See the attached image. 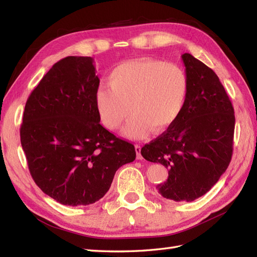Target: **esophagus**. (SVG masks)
I'll list each match as a JSON object with an SVG mask.
<instances>
[{
    "label": "esophagus",
    "instance_id": "1",
    "mask_svg": "<svg viewBox=\"0 0 257 257\" xmlns=\"http://www.w3.org/2000/svg\"><path fill=\"white\" fill-rule=\"evenodd\" d=\"M135 150H136V154H137V159L143 160L144 158H143V156H141V147H140V145H136Z\"/></svg>",
    "mask_w": 257,
    "mask_h": 257
}]
</instances>
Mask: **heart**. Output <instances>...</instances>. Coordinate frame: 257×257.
<instances>
[{
  "label": "heart",
  "instance_id": "obj_1",
  "mask_svg": "<svg viewBox=\"0 0 257 257\" xmlns=\"http://www.w3.org/2000/svg\"><path fill=\"white\" fill-rule=\"evenodd\" d=\"M108 84L95 95L101 122L116 130L133 112L135 116L123 129L133 139L172 127L189 94V78L182 67L152 58L119 63L109 73Z\"/></svg>",
  "mask_w": 257,
  "mask_h": 257
}]
</instances>
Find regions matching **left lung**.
<instances>
[{"instance_id":"8db88e82","label":"left lung","mask_w":257,"mask_h":257,"mask_svg":"<svg viewBox=\"0 0 257 257\" xmlns=\"http://www.w3.org/2000/svg\"><path fill=\"white\" fill-rule=\"evenodd\" d=\"M182 61L189 78L183 110L141 155L168 169V180L157 187L163 198L191 202L205 194L230 165L235 116L217 75L189 53Z\"/></svg>"}]
</instances>
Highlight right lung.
I'll return each instance as SVG.
<instances>
[{
  "instance_id": "obj_1",
  "label": "right lung",
  "mask_w": 257,
  "mask_h": 257,
  "mask_svg": "<svg viewBox=\"0 0 257 257\" xmlns=\"http://www.w3.org/2000/svg\"><path fill=\"white\" fill-rule=\"evenodd\" d=\"M92 63L68 56L54 64L31 92L20 130L33 180L64 205L100 200L118 169L136 159L133 144L99 123Z\"/></svg>"
}]
</instances>
